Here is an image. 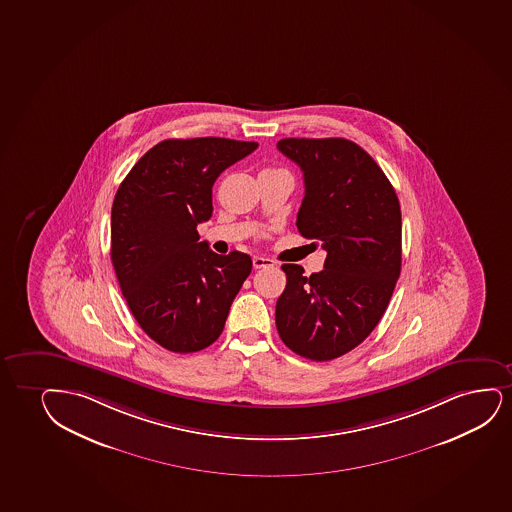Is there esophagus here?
<instances>
[{"label": "esophagus", "mask_w": 512, "mask_h": 512, "mask_svg": "<svg viewBox=\"0 0 512 512\" xmlns=\"http://www.w3.org/2000/svg\"><path fill=\"white\" fill-rule=\"evenodd\" d=\"M253 265L256 270H259V268H268V266L275 265V261L270 258H265V256H254Z\"/></svg>", "instance_id": "esophagus-1"}]
</instances>
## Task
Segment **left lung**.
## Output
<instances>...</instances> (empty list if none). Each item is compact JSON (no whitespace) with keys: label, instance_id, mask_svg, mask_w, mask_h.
<instances>
[{"label":"left lung","instance_id":"8db88e82","mask_svg":"<svg viewBox=\"0 0 512 512\" xmlns=\"http://www.w3.org/2000/svg\"><path fill=\"white\" fill-rule=\"evenodd\" d=\"M277 149L305 178L298 230L322 242L324 270L306 277L282 265L275 306L289 350L329 362L376 329L402 270V211L395 188L365 150L346 138H284Z\"/></svg>","mask_w":512,"mask_h":512}]
</instances>
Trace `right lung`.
<instances>
[{
    "label": "right lung",
    "instance_id": "1",
    "mask_svg": "<svg viewBox=\"0 0 512 512\" xmlns=\"http://www.w3.org/2000/svg\"><path fill=\"white\" fill-rule=\"evenodd\" d=\"M256 142L164 140L131 168L110 216V259L133 317L173 353L213 344L233 299L253 270L249 254L221 256L199 242L213 214V185Z\"/></svg>",
    "mask_w": 512,
    "mask_h": 512
}]
</instances>
